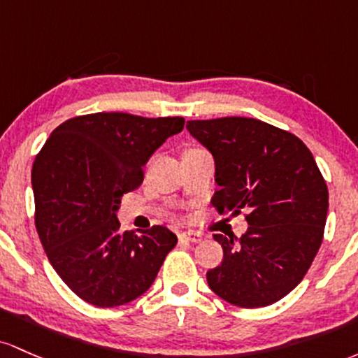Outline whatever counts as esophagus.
<instances>
[{"instance_id": "1", "label": "esophagus", "mask_w": 358, "mask_h": 358, "mask_svg": "<svg viewBox=\"0 0 358 358\" xmlns=\"http://www.w3.org/2000/svg\"><path fill=\"white\" fill-rule=\"evenodd\" d=\"M179 238L187 240V242H192V243H198V242H201V240H203V235H201V233H198V231H182L179 235Z\"/></svg>"}]
</instances>
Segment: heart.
I'll return each mask as SVG.
<instances>
[{
  "mask_svg": "<svg viewBox=\"0 0 358 358\" xmlns=\"http://www.w3.org/2000/svg\"><path fill=\"white\" fill-rule=\"evenodd\" d=\"M189 148H196V147H189Z\"/></svg>",
  "mask_w": 358,
  "mask_h": 358,
  "instance_id": "1",
  "label": "heart"
}]
</instances>
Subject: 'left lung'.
<instances>
[{"label": "left lung", "instance_id": "1", "mask_svg": "<svg viewBox=\"0 0 358 358\" xmlns=\"http://www.w3.org/2000/svg\"><path fill=\"white\" fill-rule=\"evenodd\" d=\"M189 134L211 152L220 215L243 213L248 230L213 235L223 260L206 272L215 294L238 308H264L306 275L323 242L328 187L303 140L243 116L191 120Z\"/></svg>", "mask_w": 358, "mask_h": 358}]
</instances>
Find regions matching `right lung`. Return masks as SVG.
<instances>
[{
	"mask_svg": "<svg viewBox=\"0 0 358 358\" xmlns=\"http://www.w3.org/2000/svg\"><path fill=\"white\" fill-rule=\"evenodd\" d=\"M182 116H74L47 138L31 167L35 227L49 262L74 294L98 308L142 296L178 236L166 227L120 231V201L143 182V166Z\"/></svg>",
	"mask_w": 358,
	"mask_h": 358,
	"instance_id": "obj_1",
	"label": "right lung"
}]
</instances>
